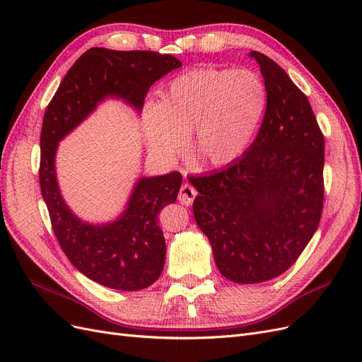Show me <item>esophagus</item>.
I'll return each mask as SVG.
<instances>
[{
    "instance_id": "obj_1",
    "label": "esophagus",
    "mask_w": 362,
    "mask_h": 362,
    "mask_svg": "<svg viewBox=\"0 0 362 362\" xmlns=\"http://www.w3.org/2000/svg\"><path fill=\"white\" fill-rule=\"evenodd\" d=\"M196 194H198V192H196V189L193 187L192 184H182L181 189H180V194H178V199L181 204L184 205H192Z\"/></svg>"
}]
</instances>
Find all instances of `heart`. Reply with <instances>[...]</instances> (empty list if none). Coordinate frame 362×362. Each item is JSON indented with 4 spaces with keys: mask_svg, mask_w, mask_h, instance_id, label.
I'll list each match as a JSON object with an SVG mask.
<instances>
[{
    "mask_svg": "<svg viewBox=\"0 0 362 362\" xmlns=\"http://www.w3.org/2000/svg\"><path fill=\"white\" fill-rule=\"evenodd\" d=\"M266 105V84L257 72L198 68L173 78L160 103L146 104L141 125L156 156H180L193 130L192 158L204 166L222 168L243 156Z\"/></svg>",
    "mask_w": 362,
    "mask_h": 362,
    "instance_id": "heart-1",
    "label": "heart"
}]
</instances>
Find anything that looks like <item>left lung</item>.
Here are the masks:
<instances>
[{"mask_svg": "<svg viewBox=\"0 0 362 362\" xmlns=\"http://www.w3.org/2000/svg\"><path fill=\"white\" fill-rule=\"evenodd\" d=\"M267 105L246 154L221 169L189 177L199 192L193 214L216 266L237 284L282 275L320 223L325 137L308 98L278 63L258 51Z\"/></svg>", "mask_w": 362, "mask_h": 362, "instance_id": "left-lung-1", "label": "left lung"}]
</instances>
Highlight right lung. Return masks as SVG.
<instances>
[{
  "instance_id": "right-lung-1",
  "label": "right lung",
  "mask_w": 362,
  "mask_h": 362,
  "mask_svg": "<svg viewBox=\"0 0 362 362\" xmlns=\"http://www.w3.org/2000/svg\"><path fill=\"white\" fill-rule=\"evenodd\" d=\"M181 66L170 54L90 48L64 75L43 116L39 182L52 231L76 270L104 287L137 291L154 284L166 259L158 213L177 201L180 172L137 181L119 221L96 226L76 218L60 196L54 169L59 141L105 96H120L140 112L149 87Z\"/></svg>"
}]
</instances>
